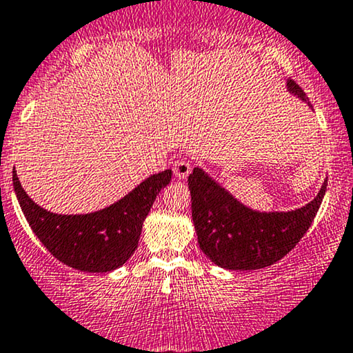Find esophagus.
I'll use <instances>...</instances> for the list:
<instances>
[{"label":"esophagus","mask_w":353,"mask_h":353,"mask_svg":"<svg viewBox=\"0 0 353 353\" xmlns=\"http://www.w3.org/2000/svg\"><path fill=\"white\" fill-rule=\"evenodd\" d=\"M190 171H192V163L189 159L181 158L174 163V174H176L177 179H185V177L190 174Z\"/></svg>","instance_id":"34e87169"}]
</instances>
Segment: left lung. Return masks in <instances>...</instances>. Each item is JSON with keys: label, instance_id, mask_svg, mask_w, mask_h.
<instances>
[{"label": "left lung", "instance_id": "1", "mask_svg": "<svg viewBox=\"0 0 353 353\" xmlns=\"http://www.w3.org/2000/svg\"><path fill=\"white\" fill-rule=\"evenodd\" d=\"M290 92L310 104L296 81L288 79ZM293 212L259 213L244 207L223 187L195 168L189 176L192 220L199 246L210 261L230 270H256L275 264L287 256L310 230L325 194Z\"/></svg>", "mask_w": 353, "mask_h": 353}]
</instances>
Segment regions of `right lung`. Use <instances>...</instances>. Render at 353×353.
I'll list each match as a JSON object with an SVG mask.
<instances>
[{
  "label": "right lung",
  "instance_id": "obj_1",
  "mask_svg": "<svg viewBox=\"0 0 353 353\" xmlns=\"http://www.w3.org/2000/svg\"><path fill=\"white\" fill-rule=\"evenodd\" d=\"M171 176V169L153 174L119 202L88 215H57L39 207L22 189L16 171L12 184L30 228L53 257L81 272H110L135 252L145 218Z\"/></svg>",
  "mask_w": 353,
  "mask_h": 353
}]
</instances>
